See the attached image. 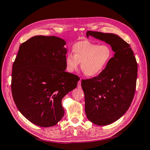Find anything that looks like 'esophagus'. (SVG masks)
Returning a JSON list of instances; mask_svg holds the SVG:
<instances>
[{"label": "esophagus", "mask_w": 150, "mask_h": 150, "mask_svg": "<svg viewBox=\"0 0 150 150\" xmlns=\"http://www.w3.org/2000/svg\"><path fill=\"white\" fill-rule=\"evenodd\" d=\"M77 88H81V79L78 81Z\"/></svg>", "instance_id": "1"}]
</instances>
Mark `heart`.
<instances>
[{"label": "heart", "instance_id": "obj_1", "mask_svg": "<svg viewBox=\"0 0 150 150\" xmlns=\"http://www.w3.org/2000/svg\"><path fill=\"white\" fill-rule=\"evenodd\" d=\"M73 55L67 54L65 65L69 73H74L81 63L85 76L94 77L102 73L112 57V51L107 44L98 45L88 41H81L73 45Z\"/></svg>", "mask_w": 150, "mask_h": 150}]
</instances>
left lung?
I'll list each match as a JSON object with an SVG mask.
<instances>
[{
    "instance_id": "8db88e82",
    "label": "left lung",
    "mask_w": 150,
    "mask_h": 150,
    "mask_svg": "<svg viewBox=\"0 0 150 150\" xmlns=\"http://www.w3.org/2000/svg\"><path fill=\"white\" fill-rule=\"evenodd\" d=\"M89 36L104 41L115 52L98 76L82 80L85 113L91 122L106 126L121 118L130 107L135 93L138 64L128 43L115 34L87 31Z\"/></svg>"
}]
</instances>
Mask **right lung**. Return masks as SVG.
Returning <instances> with one entry per match:
<instances>
[{
  "mask_svg": "<svg viewBox=\"0 0 150 150\" xmlns=\"http://www.w3.org/2000/svg\"><path fill=\"white\" fill-rule=\"evenodd\" d=\"M64 40L36 35L20 45L11 89L18 110L35 125H56L64 115L63 98L77 87L78 76L65 71Z\"/></svg>",
  "mask_w": 150,
  "mask_h": 150,
  "instance_id": "right-lung-1",
  "label": "right lung"
}]
</instances>
